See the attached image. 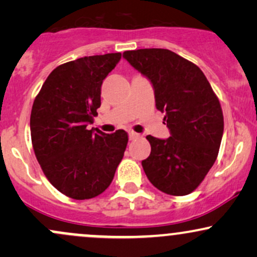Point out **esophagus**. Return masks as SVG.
<instances>
[{
	"instance_id": "obj_1",
	"label": "esophagus",
	"mask_w": 257,
	"mask_h": 257,
	"mask_svg": "<svg viewBox=\"0 0 257 257\" xmlns=\"http://www.w3.org/2000/svg\"><path fill=\"white\" fill-rule=\"evenodd\" d=\"M139 137H140V135H139L138 133H134V132L129 133V139H131V140H134V139H138Z\"/></svg>"
}]
</instances>
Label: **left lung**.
Returning a JSON list of instances; mask_svg holds the SVG:
<instances>
[{
  "label": "left lung",
  "mask_w": 257,
  "mask_h": 257,
  "mask_svg": "<svg viewBox=\"0 0 257 257\" xmlns=\"http://www.w3.org/2000/svg\"><path fill=\"white\" fill-rule=\"evenodd\" d=\"M123 58L150 79L156 107L170 131L147 135L151 153L141 162L147 179L172 196L193 192L214 166L223 134V114L210 83L197 65L172 51H126Z\"/></svg>",
  "instance_id": "8db88e82"
}]
</instances>
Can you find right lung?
Instances as JSON below:
<instances>
[{
  "label": "right lung",
  "mask_w": 257,
  "mask_h": 257,
  "mask_svg": "<svg viewBox=\"0 0 257 257\" xmlns=\"http://www.w3.org/2000/svg\"><path fill=\"white\" fill-rule=\"evenodd\" d=\"M120 53L91 55L65 63L51 72L35 98L30 117L31 141L44 175L72 199L101 194L122 161L128 134L88 129L101 105L106 76Z\"/></svg>",
  "instance_id": "obj_1"
}]
</instances>
